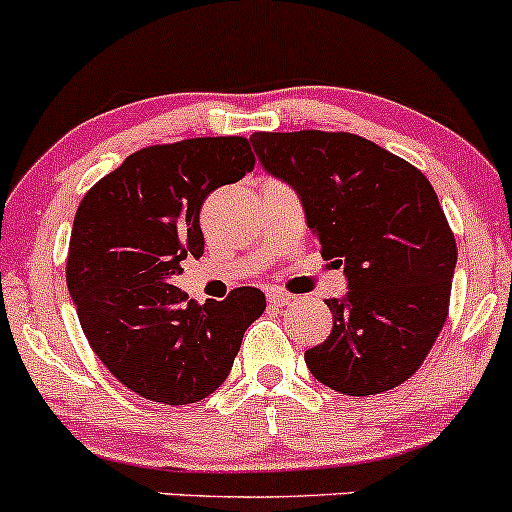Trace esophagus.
<instances>
[{
    "mask_svg": "<svg viewBox=\"0 0 512 512\" xmlns=\"http://www.w3.org/2000/svg\"><path fill=\"white\" fill-rule=\"evenodd\" d=\"M292 300H295V297L287 295V292H283V290H271V292H268V302L275 304V307H285V304H290Z\"/></svg>",
    "mask_w": 512,
    "mask_h": 512,
    "instance_id": "esophagus-1",
    "label": "esophagus"
}]
</instances>
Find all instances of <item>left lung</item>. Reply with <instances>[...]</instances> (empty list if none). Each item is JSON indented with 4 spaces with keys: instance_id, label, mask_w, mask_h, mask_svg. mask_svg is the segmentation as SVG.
Here are the masks:
<instances>
[{
    "instance_id": "left-lung-1",
    "label": "left lung",
    "mask_w": 512,
    "mask_h": 512,
    "mask_svg": "<svg viewBox=\"0 0 512 512\" xmlns=\"http://www.w3.org/2000/svg\"><path fill=\"white\" fill-rule=\"evenodd\" d=\"M263 169L300 195L321 256L348 292L326 300L333 329L304 353L341 394L399 387L421 367L447 319L455 234L416 166L350 132H254Z\"/></svg>"
}]
</instances>
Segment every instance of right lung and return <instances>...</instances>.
I'll use <instances>...</instances> for the list:
<instances>
[{
    "instance_id": "add662e5",
    "label": "right lung",
    "mask_w": 512,
    "mask_h": 512,
    "mask_svg": "<svg viewBox=\"0 0 512 512\" xmlns=\"http://www.w3.org/2000/svg\"><path fill=\"white\" fill-rule=\"evenodd\" d=\"M251 169L244 137H193L130 154L79 205L67 256L79 324L113 377L149 401L210 396L266 309L258 287L198 304L174 285L181 263L203 256V200Z\"/></svg>"
}]
</instances>
